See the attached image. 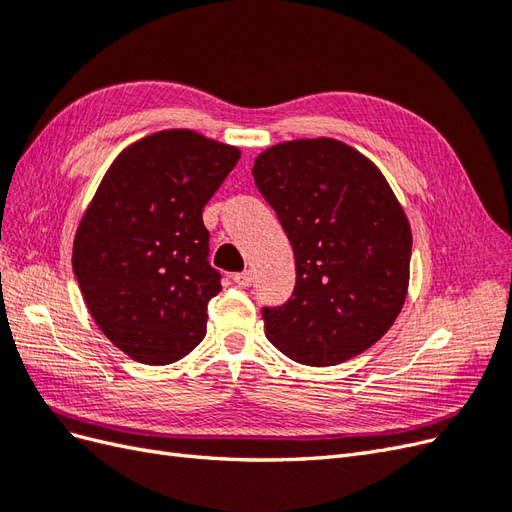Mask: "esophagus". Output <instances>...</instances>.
Instances as JSON below:
<instances>
[{"label":"esophagus","mask_w":512,"mask_h":512,"mask_svg":"<svg viewBox=\"0 0 512 512\" xmlns=\"http://www.w3.org/2000/svg\"><path fill=\"white\" fill-rule=\"evenodd\" d=\"M232 282H235V284L241 286V288L252 286V284H254V273H252L250 269L241 271V273H235V275H232Z\"/></svg>","instance_id":"34e87169"}]
</instances>
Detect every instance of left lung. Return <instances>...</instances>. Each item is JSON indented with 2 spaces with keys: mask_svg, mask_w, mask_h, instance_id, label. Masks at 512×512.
<instances>
[{
  "mask_svg": "<svg viewBox=\"0 0 512 512\" xmlns=\"http://www.w3.org/2000/svg\"><path fill=\"white\" fill-rule=\"evenodd\" d=\"M258 192L294 252L286 303L262 307L269 342L303 365L329 367L391 329L408 292L412 232L380 170L333 138L260 153Z\"/></svg>",
  "mask_w": 512,
  "mask_h": 512,
  "instance_id": "left-lung-1",
  "label": "left lung"
}]
</instances>
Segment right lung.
Masks as SVG:
<instances>
[{
  "label": "right lung",
  "mask_w": 512,
  "mask_h": 512,
  "mask_svg": "<svg viewBox=\"0 0 512 512\" xmlns=\"http://www.w3.org/2000/svg\"><path fill=\"white\" fill-rule=\"evenodd\" d=\"M239 149L190 130L138 141L108 168L76 230L72 269L91 316L138 363L168 365L207 333L222 290L203 209Z\"/></svg>",
  "instance_id": "obj_1"
}]
</instances>
